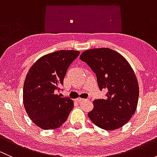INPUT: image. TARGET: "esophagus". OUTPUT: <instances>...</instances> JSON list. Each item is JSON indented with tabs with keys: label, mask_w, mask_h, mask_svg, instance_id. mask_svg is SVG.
<instances>
[{
	"label": "esophagus",
	"mask_w": 157,
	"mask_h": 157,
	"mask_svg": "<svg viewBox=\"0 0 157 157\" xmlns=\"http://www.w3.org/2000/svg\"><path fill=\"white\" fill-rule=\"evenodd\" d=\"M86 99H81V98H77V99H76V101L78 102H83V101H86Z\"/></svg>",
	"instance_id": "1"
}]
</instances>
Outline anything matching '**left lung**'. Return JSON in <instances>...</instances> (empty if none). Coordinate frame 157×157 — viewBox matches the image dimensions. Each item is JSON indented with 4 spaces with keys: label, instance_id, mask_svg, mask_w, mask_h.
Returning <instances> with one entry per match:
<instances>
[{
    "label": "left lung",
    "instance_id": "1",
    "mask_svg": "<svg viewBox=\"0 0 157 157\" xmlns=\"http://www.w3.org/2000/svg\"><path fill=\"white\" fill-rule=\"evenodd\" d=\"M80 59L96 74L99 89L108 90L106 99L93 102V109L88 113L90 119L106 131L124 126L138 102L139 86L134 70L121 54L108 48L84 51Z\"/></svg>",
    "mask_w": 157,
    "mask_h": 157
}]
</instances>
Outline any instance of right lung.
<instances>
[{"instance_id": "add662e5", "label": "right lung", "mask_w": 157, "mask_h": 157, "mask_svg": "<svg viewBox=\"0 0 157 157\" xmlns=\"http://www.w3.org/2000/svg\"><path fill=\"white\" fill-rule=\"evenodd\" d=\"M79 51L61 50L41 57L30 67L23 84V101L28 116L38 127L52 130L62 125L74 107L72 99L56 94Z\"/></svg>"}]
</instances>
